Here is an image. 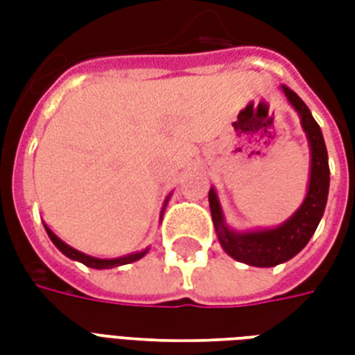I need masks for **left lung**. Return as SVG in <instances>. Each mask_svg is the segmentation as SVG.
<instances>
[{"label": "left lung", "mask_w": 355, "mask_h": 355, "mask_svg": "<svg viewBox=\"0 0 355 355\" xmlns=\"http://www.w3.org/2000/svg\"><path fill=\"white\" fill-rule=\"evenodd\" d=\"M282 91L300 117V125L310 146V178L300 207L285 223L277 224L274 228L239 232L230 228L226 223L215 186H211L209 190V207L220 247L232 259L257 268L277 266L300 253L325 213L329 196V157L323 132L302 98L287 85H282Z\"/></svg>", "instance_id": "obj_1"}]
</instances>
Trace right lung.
Segmentation results:
<instances>
[{
    "mask_svg": "<svg viewBox=\"0 0 355 355\" xmlns=\"http://www.w3.org/2000/svg\"><path fill=\"white\" fill-rule=\"evenodd\" d=\"M169 198H171V193L167 196L165 203H163V211H165V207H167V201H169ZM163 211H162V215H163ZM43 226H45V230H47V236L51 238V241L57 245V249L60 251V253L66 254V257H68V259H72V261H78V262H81V264H85V266L94 268V270H110V268H117V266H123V264H131V262L139 261V259H142V257L148 253V247H146V249H142V251H137V253H131V254H125V257H117V259H96V257H91V254L81 253V251H78V249H73V247H70L68 243H64V241L58 238L55 232L51 230L47 224H43Z\"/></svg>",
    "mask_w": 355,
    "mask_h": 355,
    "instance_id": "right-lung-1",
    "label": "right lung"
}]
</instances>
